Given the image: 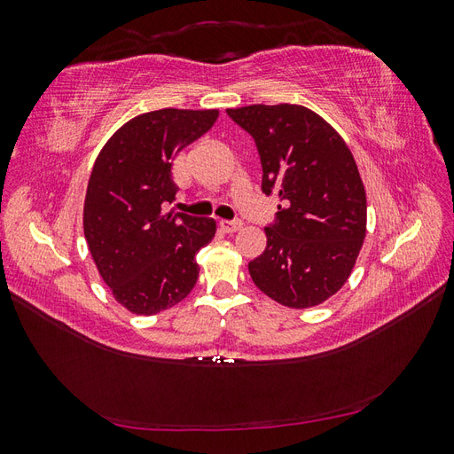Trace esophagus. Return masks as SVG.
<instances>
[{
	"label": "esophagus",
	"mask_w": 454,
	"mask_h": 454,
	"mask_svg": "<svg viewBox=\"0 0 454 454\" xmlns=\"http://www.w3.org/2000/svg\"><path fill=\"white\" fill-rule=\"evenodd\" d=\"M242 222L240 219H223V222H219V227H222L225 232H237V231H240L242 229Z\"/></svg>",
	"instance_id": "esophagus-1"
}]
</instances>
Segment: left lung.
I'll return each instance as SVG.
<instances>
[{
  "instance_id": "8db88e82",
  "label": "left lung",
  "mask_w": 454,
  "mask_h": 454,
  "mask_svg": "<svg viewBox=\"0 0 454 454\" xmlns=\"http://www.w3.org/2000/svg\"><path fill=\"white\" fill-rule=\"evenodd\" d=\"M227 115L255 140L263 193L282 202L265 227V252L248 263L254 284L290 309L324 303L348 280L365 239V189L348 145L297 104H255Z\"/></svg>"
}]
</instances>
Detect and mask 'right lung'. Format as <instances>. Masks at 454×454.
<instances>
[{
	"label": "right lung",
	"mask_w": 454,
	"mask_h": 454,
	"mask_svg": "<svg viewBox=\"0 0 454 454\" xmlns=\"http://www.w3.org/2000/svg\"><path fill=\"white\" fill-rule=\"evenodd\" d=\"M217 109L164 107L125 122L89 177L83 229L117 303L151 316L180 303L199 278L195 254L215 235L210 217L162 212L176 199L172 160L208 132Z\"/></svg>",
	"instance_id": "add662e5"
}]
</instances>
